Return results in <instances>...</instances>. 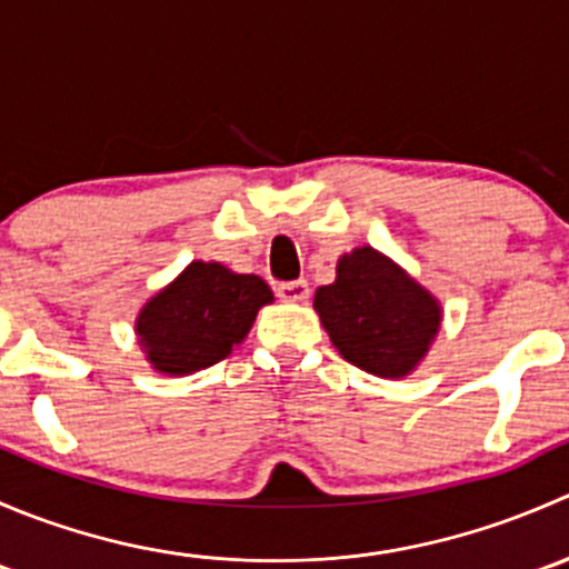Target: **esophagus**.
I'll use <instances>...</instances> for the list:
<instances>
[{"mask_svg":"<svg viewBox=\"0 0 569 569\" xmlns=\"http://www.w3.org/2000/svg\"><path fill=\"white\" fill-rule=\"evenodd\" d=\"M311 289L306 280H289V283H278V297L283 302H306Z\"/></svg>","mask_w":569,"mask_h":569,"instance_id":"esophagus-1","label":"esophagus"}]
</instances>
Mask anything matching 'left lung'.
Returning a JSON list of instances; mask_svg holds the SVG:
<instances>
[{
  "mask_svg": "<svg viewBox=\"0 0 569 569\" xmlns=\"http://www.w3.org/2000/svg\"><path fill=\"white\" fill-rule=\"evenodd\" d=\"M313 308L343 360L388 380L421 363L443 319L440 302L375 248L343 252Z\"/></svg>",
  "mask_w": 569,
  "mask_h": 569,
  "instance_id": "left-lung-1",
  "label": "left lung"
}]
</instances>
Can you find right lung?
<instances>
[{"label": "right lung", "mask_w": 569, "mask_h": 569, "mask_svg": "<svg viewBox=\"0 0 569 569\" xmlns=\"http://www.w3.org/2000/svg\"><path fill=\"white\" fill-rule=\"evenodd\" d=\"M272 289L258 274H237L217 261H192L151 297L134 321L148 363L170 377L209 369L244 341Z\"/></svg>", "instance_id": "1"}]
</instances>
